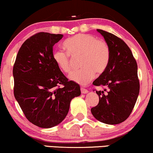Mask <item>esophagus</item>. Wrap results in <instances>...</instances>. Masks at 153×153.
Segmentation results:
<instances>
[{
  "mask_svg": "<svg viewBox=\"0 0 153 153\" xmlns=\"http://www.w3.org/2000/svg\"><path fill=\"white\" fill-rule=\"evenodd\" d=\"M80 90H81V92H82V94H86L89 92V91L87 90V89H85V88H81Z\"/></svg>",
  "mask_w": 153,
  "mask_h": 153,
  "instance_id": "34e87169",
  "label": "esophagus"
}]
</instances>
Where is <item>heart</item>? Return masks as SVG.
Returning <instances> with one entry per match:
<instances>
[{
  "label": "heart",
  "instance_id": "1",
  "mask_svg": "<svg viewBox=\"0 0 153 153\" xmlns=\"http://www.w3.org/2000/svg\"><path fill=\"white\" fill-rule=\"evenodd\" d=\"M67 53L61 50L53 52L54 63L62 72L71 74L74 60L80 59V71L73 73L71 78L79 84L85 85L95 76L107 68L110 59L108 44L92 34H78L64 42Z\"/></svg>",
  "mask_w": 153,
  "mask_h": 153
}]
</instances>
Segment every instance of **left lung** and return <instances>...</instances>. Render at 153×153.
<instances>
[{
  "label": "left lung",
  "mask_w": 153,
  "mask_h": 153,
  "mask_svg": "<svg viewBox=\"0 0 153 153\" xmlns=\"http://www.w3.org/2000/svg\"><path fill=\"white\" fill-rule=\"evenodd\" d=\"M110 49L107 68L93 82L101 86L96 91L100 101L91 112L96 119L107 124H118L132 112L140 90L138 65L128 45L114 34L98 29Z\"/></svg>",
  "instance_id": "left-lung-1"
}]
</instances>
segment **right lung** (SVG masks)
<instances>
[{
	"instance_id": "add662e5",
	"label": "right lung",
	"mask_w": 153,
	"mask_h": 153,
	"mask_svg": "<svg viewBox=\"0 0 153 153\" xmlns=\"http://www.w3.org/2000/svg\"><path fill=\"white\" fill-rule=\"evenodd\" d=\"M62 37L48 32L30 36L19 49L13 66L15 99L28 121L41 128L61 123L71 100L81 93L80 85L69 81L53 60V46Z\"/></svg>"
}]
</instances>
